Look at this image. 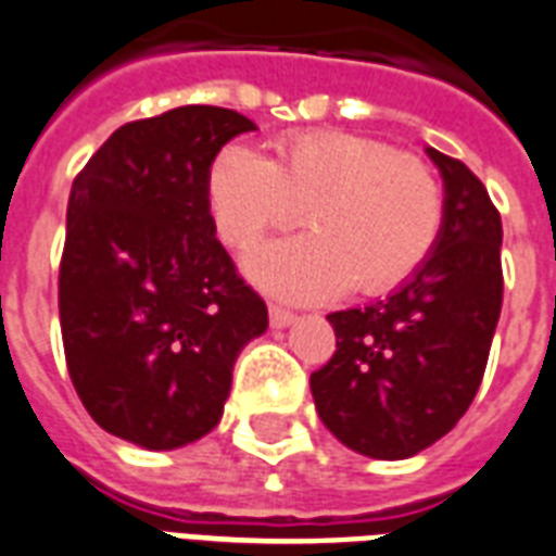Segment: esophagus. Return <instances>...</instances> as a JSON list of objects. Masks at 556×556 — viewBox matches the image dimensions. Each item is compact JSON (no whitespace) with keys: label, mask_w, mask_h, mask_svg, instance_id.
<instances>
[{"label":"esophagus","mask_w":556,"mask_h":556,"mask_svg":"<svg viewBox=\"0 0 556 556\" xmlns=\"http://www.w3.org/2000/svg\"><path fill=\"white\" fill-rule=\"evenodd\" d=\"M268 317H270V326H274V329H286V326H291L296 320L294 312H288V308H282V306H270Z\"/></svg>","instance_id":"esophagus-1"}]
</instances>
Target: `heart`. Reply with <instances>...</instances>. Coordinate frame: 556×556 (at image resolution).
Returning a JSON list of instances; mask_svg holds the SVG:
<instances>
[{
    "label": "heart",
    "mask_w": 556,
    "mask_h": 556,
    "mask_svg": "<svg viewBox=\"0 0 556 556\" xmlns=\"http://www.w3.org/2000/svg\"><path fill=\"white\" fill-rule=\"evenodd\" d=\"M210 206L239 250L306 210L315 232L270 241L248 260L260 286L296 300L334 296L353 282L362 294L402 286L443 224V194L426 165L344 130L282 139L268 160L224 148L210 168Z\"/></svg>",
    "instance_id": "1"
}]
</instances>
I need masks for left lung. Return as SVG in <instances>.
I'll return each instance as SVG.
<instances>
[{
	"mask_svg": "<svg viewBox=\"0 0 556 556\" xmlns=\"http://www.w3.org/2000/svg\"><path fill=\"white\" fill-rule=\"evenodd\" d=\"M426 154L446 192L434 248L393 294L329 315L334 355L312 372L326 429L379 460L417 455L455 429L502 315V215L460 160Z\"/></svg>",
	"mask_w": 556,
	"mask_h": 556,
	"instance_id": "1",
	"label": "left lung"
}]
</instances>
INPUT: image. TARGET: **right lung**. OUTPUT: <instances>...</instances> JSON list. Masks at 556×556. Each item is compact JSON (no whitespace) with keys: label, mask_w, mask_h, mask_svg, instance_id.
<instances>
[{"label":"right lung","mask_w":556,"mask_h":556,"mask_svg":"<svg viewBox=\"0 0 556 556\" xmlns=\"http://www.w3.org/2000/svg\"><path fill=\"white\" fill-rule=\"evenodd\" d=\"M248 130L206 104L127 122L72 184L63 353L84 408L127 443L168 452L210 434L232 364L268 329L210 215L212 160Z\"/></svg>","instance_id":"add662e5"}]
</instances>
